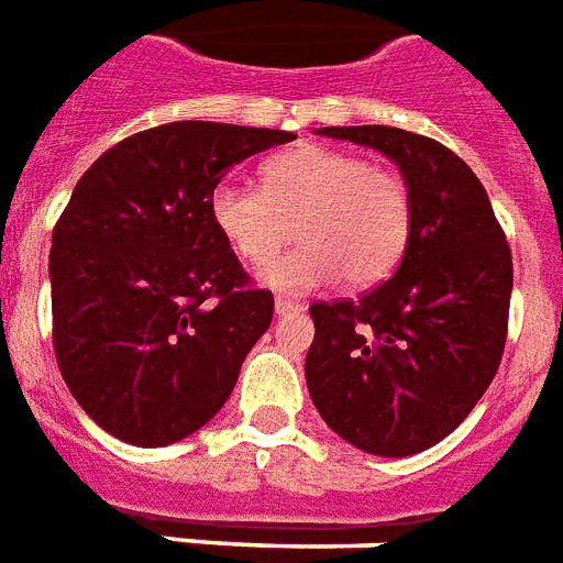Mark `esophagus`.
<instances>
[{"instance_id":"1","label":"esophagus","mask_w":563,"mask_h":563,"mask_svg":"<svg viewBox=\"0 0 563 563\" xmlns=\"http://www.w3.org/2000/svg\"><path fill=\"white\" fill-rule=\"evenodd\" d=\"M274 313H277V316L301 313V303H298V301H286V298H277V301H274Z\"/></svg>"}]
</instances>
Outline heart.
Instances as JSON below:
<instances>
[{
    "instance_id": "1",
    "label": "heart",
    "mask_w": 563,
    "mask_h": 563,
    "mask_svg": "<svg viewBox=\"0 0 563 563\" xmlns=\"http://www.w3.org/2000/svg\"><path fill=\"white\" fill-rule=\"evenodd\" d=\"M208 214L247 265H268L262 280L277 292H313L345 277L376 286L397 268L411 235V194L399 173L361 154L303 145L262 166V187L220 181Z\"/></svg>"
}]
</instances>
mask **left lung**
<instances>
[{"mask_svg": "<svg viewBox=\"0 0 563 563\" xmlns=\"http://www.w3.org/2000/svg\"><path fill=\"white\" fill-rule=\"evenodd\" d=\"M387 154L411 194L397 274L357 301L310 307L307 387L331 430L373 456L451 435L498 373L514 260L486 190L451 148L387 124L319 128Z\"/></svg>", "mask_w": 563, "mask_h": 563, "instance_id": "1", "label": "left lung"}]
</instances>
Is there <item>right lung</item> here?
<instances>
[{
    "label": "right lung",
    "mask_w": 563,
    "mask_h": 563,
    "mask_svg": "<svg viewBox=\"0 0 563 563\" xmlns=\"http://www.w3.org/2000/svg\"><path fill=\"white\" fill-rule=\"evenodd\" d=\"M295 133L169 122L133 133L77 181L53 229V349L62 378L101 430L164 448L214 418L274 295L208 214L229 166Z\"/></svg>",
    "instance_id": "1"
}]
</instances>
